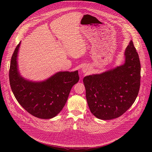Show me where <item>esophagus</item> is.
I'll return each mask as SVG.
<instances>
[{
    "label": "esophagus",
    "instance_id": "1",
    "mask_svg": "<svg viewBox=\"0 0 152 152\" xmlns=\"http://www.w3.org/2000/svg\"><path fill=\"white\" fill-rule=\"evenodd\" d=\"M82 72H84V73L87 72V69H86V68H83V69H82Z\"/></svg>",
    "mask_w": 152,
    "mask_h": 152
}]
</instances>
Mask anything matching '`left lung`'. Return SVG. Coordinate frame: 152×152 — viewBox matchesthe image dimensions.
<instances>
[{
  "label": "left lung",
  "instance_id": "left-lung-1",
  "mask_svg": "<svg viewBox=\"0 0 152 152\" xmlns=\"http://www.w3.org/2000/svg\"><path fill=\"white\" fill-rule=\"evenodd\" d=\"M124 65L100 74L86 76L83 82L89 108L102 120L121 116L134 103L139 93L141 65L131 40L126 49Z\"/></svg>",
  "mask_w": 152,
  "mask_h": 152
}]
</instances>
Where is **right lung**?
<instances>
[{
	"instance_id": "obj_1",
	"label": "right lung",
	"mask_w": 152,
	"mask_h": 152,
	"mask_svg": "<svg viewBox=\"0 0 152 152\" xmlns=\"http://www.w3.org/2000/svg\"><path fill=\"white\" fill-rule=\"evenodd\" d=\"M21 42L11 60L10 82L16 100L26 111L42 119L54 117L65 105L72 87L79 80L78 71L59 72L41 82H32L20 75L17 57Z\"/></svg>"
}]
</instances>
